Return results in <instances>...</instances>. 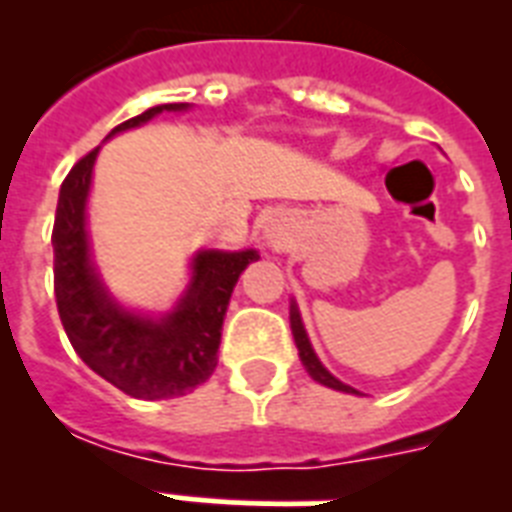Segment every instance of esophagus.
Returning <instances> with one entry per match:
<instances>
[{"mask_svg": "<svg viewBox=\"0 0 512 512\" xmlns=\"http://www.w3.org/2000/svg\"><path fill=\"white\" fill-rule=\"evenodd\" d=\"M265 239H268L271 247H281L284 244V231H281L279 220H268V225H265Z\"/></svg>", "mask_w": 512, "mask_h": 512, "instance_id": "obj_1", "label": "esophagus"}]
</instances>
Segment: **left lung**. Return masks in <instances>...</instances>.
<instances>
[{"instance_id": "8db88e82", "label": "left lung", "mask_w": 512, "mask_h": 512, "mask_svg": "<svg viewBox=\"0 0 512 512\" xmlns=\"http://www.w3.org/2000/svg\"><path fill=\"white\" fill-rule=\"evenodd\" d=\"M289 324H292V337H295V345H297V350H300V361H303L305 372L311 374L316 382H321V385H327V388L342 390V393H356V390L350 388V385H345V382L337 380L335 374H329L327 366L321 364L319 356L313 353L311 340H308V335H305L303 319H300V311H297L295 300H292V305H289Z\"/></svg>"}]
</instances>
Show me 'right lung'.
I'll list each match as a JSON object with an SVG mask.
<instances>
[{"mask_svg":"<svg viewBox=\"0 0 512 512\" xmlns=\"http://www.w3.org/2000/svg\"><path fill=\"white\" fill-rule=\"evenodd\" d=\"M188 103H164L132 116L111 135L146 124L162 111H185ZM108 135V138H111ZM100 148H92L71 167L60 185L52 249H55V300L68 340L82 361L103 380L132 398L185 396L212 377L228 300L255 249L220 252L204 249L193 257L188 292L162 319L140 316L116 303L90 260L84 228L92 167Z\"/></svg>","mask_w":512,"mask_h":512,"instance_id":"right-lung-1","label":"right lung"}]
</instances>
